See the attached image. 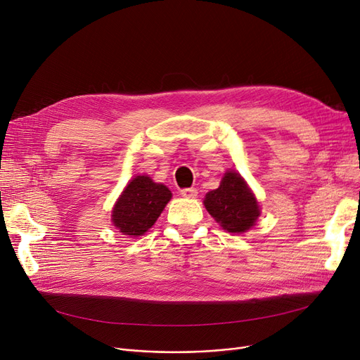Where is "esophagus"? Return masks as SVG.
Instances as JSON below:
<instances>
[{
  "label": "esophagus",
  "instance_id": "34e87169",
  "mask_svg": "<svg viewBox=\"0 0 360 360\" xmlns=\"http://www.w3.org/2000/svg\"><path fill=\"white\" fill-rule=\"evenodd\" d=\"M181 195L185 198H195L198 195V191L195 188H184V190H181Z\"/></svg>",
  "mask_w": 360,
  "mask_h": 360
}]
</instances>
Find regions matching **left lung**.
<instances>
[{
  "label": "left lung",
  "mask_w": 360,
  "mask_h": 360,
  "mask_svg": "<svg viewBox=\"0 0 360 360\" xmlns=\"http://www.w3.org/2000/svg\"><path fill=\"white\" fill-rule=\"evenodd\" d=\"M204 205L221 228L231 233L248 232L261 214L255 195L233 170L224 174L217 190L205 194Z\"/></svg>",
  "instance_id": "left-lung-1"
}]
</instances>
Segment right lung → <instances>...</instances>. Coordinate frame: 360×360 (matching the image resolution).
<instances>
[{
    "instance_id": "1",
    "label": "right lung",
    "mask_w": 360,
    "mask_h": 360,
    "mask_svg": "<svg viewBox=\"0 0 360 360\" xmlns=\"http://www.w3.org/2000/svg\"><path fill=\"white\" fill-rule=\"evenodd\" d=\"M172 198L163 184L153 182L147 175L132 178L113 205L112 223L127 236H141L153 226Z\"/></svg>"
}]
</instances>
